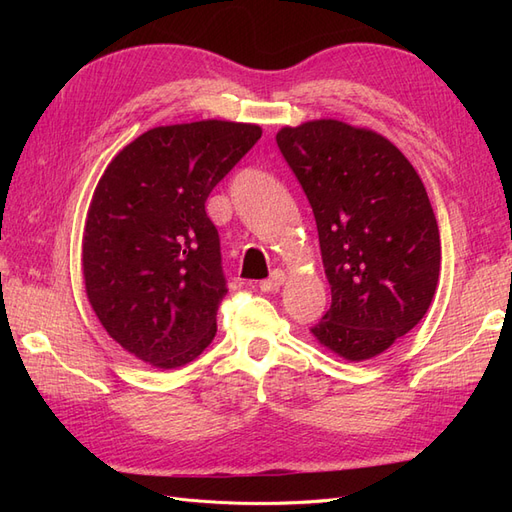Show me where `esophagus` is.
Listing matches in <instances>:
<instances>
[{
  "mask_svg": "<svg viewBox=\"0 0 512 512\" xmlns=\"http://www.w3.org/2000/svg\"><path fill=\"white\" fill-rule=\"evenodd\" d=\"M284 282H286V273L280 271V269H275V271L269 275V280H262L258 286H260L262 292H273V290L280 288Z\"/></svg>",
  "mask_w": 512,
  "mask_h": 512,
  "instance_id": "1",
  "label": "esophagus"
}]
</instances>
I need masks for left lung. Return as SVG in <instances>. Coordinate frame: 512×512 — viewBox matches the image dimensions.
<instances>
[{
    "label": "left lung",
    "mask_w": 512,
    "mask_h": 512,
    "mask_svg": "<svg viewBox=\"0 0 512 512\" xmlns=\"http://www.w3.org/2000/svg\"><path fill=\"white\" fill-rule=\"evenodd\" d=\"M312 205L331 307L322 346L365 361L412 331L440 275V232L414 166L384 136L318 119L275 136Z\"/></svg>",
    "instance_id": "left-lung-1"
}]
</instances>
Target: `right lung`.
<instances>
[{
	"label": "right lung",
	"instance_id": "right-lung-1",
	"mask_svg": "<svg viewBox=\"0 0 512 512\" xmlns=\"http://www.w3.org/2000/svg\"><path fill=\"white\" fill-rule=\"evenodd\" d=\"M260 134L218 119L162 126L106 166L85 224V288L106 333L136 359L181 367L215 337L228 288L205 203Z\"/></svg>",
	"mask_w": 512,
	"mask_h": 512
}]
</instances>
